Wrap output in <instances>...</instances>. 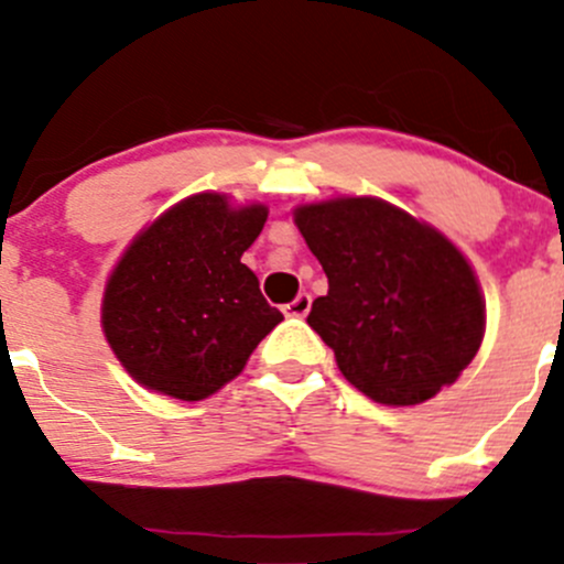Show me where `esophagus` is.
<instances>
[{
    "label": "esophagus",
    "instance_id": "obj_1",
    "mask_svg": "<svg viewBox=\"0 0 564 564\" xmlns=\"http://www.w3.org/2000/svg\"><path fill=\"white\" fill-rule=\"evenodd\" d=\"M308 311H311V294H305V292L297 294V297L286 305V316H294V318L308 316Z\"/></svg>",
    "mask_w": 564,
    "mask_h": 564
}]
</instances>
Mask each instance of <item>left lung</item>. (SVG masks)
I'll use <instances>...</instances> for the list:
<instances>
[{"mask_svg":"<svg viewBox=\"0 0 564 564\" xmlns=\"http://www.w3.org/2000/svg\"><path fill=\"white\" fill-rule=\"evenodd\" d=\"M292 215L329 283L308 324L346 382L384 406L451 388L486 335L480 281L453 240L377 196L297 204Z\"/></svg>","mask_w":564,"mask_h":564,"instance_id":"obj_1","label":"left lung"}]
</instances>
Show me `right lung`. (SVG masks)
Returning a JSON list of instances; mask_svg holds the SVG:
<instances>
[{
  "mask_svg": "<svg viewBox=\"0 0 564 564\" xmlns=\"http://www.w3.org/2000/svg\"><path fill=\"white\" fill-rule=\"evenodd\" d=\"M264 204L226 193L182 198L133 237L104 289L100 327L141 388L202 401L240 377L283 322L242 253L264 229Z\"/></svg>",
  "mask_w": 564,
  "mask_h": 564,
  "instance_id": "add662e5",
  "label": "right lung"
}]
</instances>
